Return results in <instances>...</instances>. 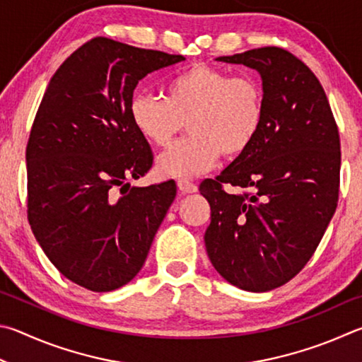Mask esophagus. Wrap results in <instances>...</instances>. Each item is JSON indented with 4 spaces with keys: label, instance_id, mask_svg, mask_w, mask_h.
Listing matches in <instances>:
<instances>
[{
    "label": "esophagus",
    "instance_id": "34e87169",
    "mask_svg": "<svg viewBox=\"0 0 362 362\" xmlns=\"http://www.w3.org/2000/svg\"><path fill=\"white\" fill-rule=\"evenodd\" d=\"M177 191L181 194H194L197 192V185H194V182L186 180H180L177 181Z\"/></svg>",
    "mask_w": 362,
    "mask_h": 362
}]
</instances>
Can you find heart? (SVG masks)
<instances>
[{"instance_id":"b5f03b06","label":"heart","mask_w":362,"mask_h":362,"mask_svg":"<svg viewBox=\"0 0 362 362\" xmlns=\"http://www.w3.org/2000/svg\"><path fill=\"white\" fill-rule=\"evenodd\" d=\"M129 112L139 135L158 148L187 122L191 135L156 163L162 176L187 180L211 170L221 154L233 158L251 148L264 124V88L255 78L197 63L170 81L167 98L138 93Z\"/></svg>"}]
</instances>
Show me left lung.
<instances>
[{"mask_svg": "<svg viewBox=\"0 0 362 362\" xmlns=\"http://www.w3.org/2000/svg\"><path fill=\"white\" fill-rule=\"evenodd\" d=\"M256 69L264 124L256 141L200 194L211 208L208 257L240 289L265 293L303 269L337 208L340 139L325 88L280 47L218 57ZM224 184L237 188L224 192Z\"/></svg>", "mask_w": 362, "mask_h": 362, "instance_id": "left-lung-1", "label": "left lung"}]
</instances>
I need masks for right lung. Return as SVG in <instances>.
Returning a JSON list of instances; mask_svg holds the SVG:
<instances>
[{
	"label": "right lung",
	"mask_w": 362,
	"mask_h": 362,
	"mask_svg": "<svg viewBox=\"0 0 362 362\" xmlns=\"http://www.w3.org/2000/svg\"><path fill=\"white\" fill-rule=\"evenodd\" d=\"M186 60L93 37L57 69L27 144L28 221L57 270L107 293L136 276L176 197L175 181L130 186L152 167L129 106L144 76Z\"/></svg>",
	"instance_id": "add662e5"
}]
</instances>
